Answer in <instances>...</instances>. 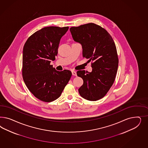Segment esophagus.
I'll use <instances>...</instances> for the list:
<instances>
[{"label": "esophagus", "mask_w": 148, "mask_h": 148, "mask_svg": "<svg viewBox=\"0 0 148 148\" xmlns=\"http://www.w3.org/2000/svg\"><path fill=\"white\" fill-rule=\"evenodd\" d=\"M72 75H74V76H76L77 74H76V72L74 71H72Z\"/></svg>", "instance_id": "esophagus-1"}]
</instances>
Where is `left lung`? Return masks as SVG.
<instances>
[{
    "label": "left lung",
    "instance_id": "8db88e82",
    "mask_svg": "<svg viewBox=\"0 0 148 148\" xmlns=\"http://www.w3.org/2000/svg\"><path fill=\"white\" fill-rule=\"evenodd\" d=\"M74 40L80 43L83 58L92 61V71L77 72L84 84L79 89L83 98L97 101L106 94L116 76L118 58L116 47L111 36L105 29L94 23L70 28Z\"/></svg>",
    "mask_w": 148,
    "mask_h": 148
}]
</instances>
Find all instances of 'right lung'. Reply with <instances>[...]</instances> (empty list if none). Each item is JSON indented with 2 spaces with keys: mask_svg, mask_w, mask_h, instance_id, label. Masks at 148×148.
<instances>
[{
  "mask_svg": "<svg viewBox=\"0 0 148 148\" xmlns=\"http://www.w3.org/2000/svg\"><path fill=\"white\" fill-rule=\"evenodd\" d=\"M68 27H45L35 32L23 50L22 75L36 98L51 102L59 98L72 76L69 70L58 71L50 63L55 60L60 41Z\"/></svg>",
  "mask_w": 148,
  "mask_h": 148,
  "instance_id": "1",
  "label": "right lung"
}]
</instances>
